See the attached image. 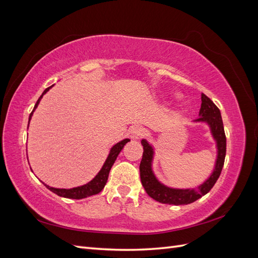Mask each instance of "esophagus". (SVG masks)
<instances>
[{"label": "esophagus", "mask_w": 258, "mask_h": 258, "mask_svg": "<svg viewBox=\"0 0 258 258\" xmlns=\"http://www.w3.org/2000/svg\"><path fill=\"white\" fill-rule=\"evenodd\" d=\"M130 136L134 138V139H139L140 137H141L142 135H143V132H144V129L141 127V126H135V127H132L131 129H130Z\"/></svg>", "instance_id": "34e87169"}]
</instances>
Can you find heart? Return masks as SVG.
Returning <instances> with one entry per match:
<instances>
[{"label":"heart","mask_w":258,"mask_h":258,"mask_svg":"<svg viewBox=\"0 0 258 258\" xmlns=\"http://www.w3.org/2000/svg\"><path fill=\"white\" fill-rule=\"evenodd\" d=\"M175 98H176V99H179V96H178V95H176V96H175Z\"/></svg>","instance_id":"1"}]
</instances>
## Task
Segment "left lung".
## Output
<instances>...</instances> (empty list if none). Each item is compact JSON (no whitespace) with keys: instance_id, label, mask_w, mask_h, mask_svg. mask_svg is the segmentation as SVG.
I'll return each mask as SVG.
<instances>
[{"instance_id":"1","label":"left lung","mask_w":258,"mask_h":258,"mask_svg":"<svg viewBox=\"0 0 258 258\" xmlns=\"http://www.w3.org/2000/svg\"><path fill=\"white\" fill-rule=\"evenodd\" d=\"M192 122H201L207 124L216 147V159L212 172L197 187H192V188H174V187H170L160 182L159 178L156 176L153 168L155 147L146 139H142L141 141L144 150L143 157L141 163H140L141 182L148 196L160 202V204L174 206L192 204V202L207 195L221 175L226 156V137L222 115L218 107L213 103V101L208 98L205 93H201L199 118L192 120Z\"/></svg>"}]
</instances>
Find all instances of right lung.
<instances>
[{"mask_svg": "<svg viewBox=\"0 0 258 258\" xmlns=\"http://www.w3.org/2000/svg\"><path fill=\"white\" fill-rule=\"evenodd\" d=\"M51 87H53V85L50 86V87H48L47 89H45L44 92L42 93V96L40 97V99L37 100V102L34 105L32 113L30 114L29 123H30L31 118H32V115H33L34 111L36 110V107L38 106V104H40L43 96ZM29 123H28V128H29ZM128 142H130V139H123V140H121V141L114 144L111 147L110 153H108L107 158L105 159L102 168L100 169L98 174L88 183H86V184L81 185V186H77V187H73V188H56V187H51L47 184H45L44 182H43V184L46 187H47V188L50 191L58 195V196L69 198V199H84V198H87V197H91V196H93V195H97L104 188V186H105V184L107 182V178H108V173H110V171H111V168L113 167L116 158L118 157V155L121 152L123 146L126 145Z\"/></svg>", "mask_w": 258, "mask_h": 258, "instance_id": "right-lung-1", "label": "right lung"}]
</instances>
